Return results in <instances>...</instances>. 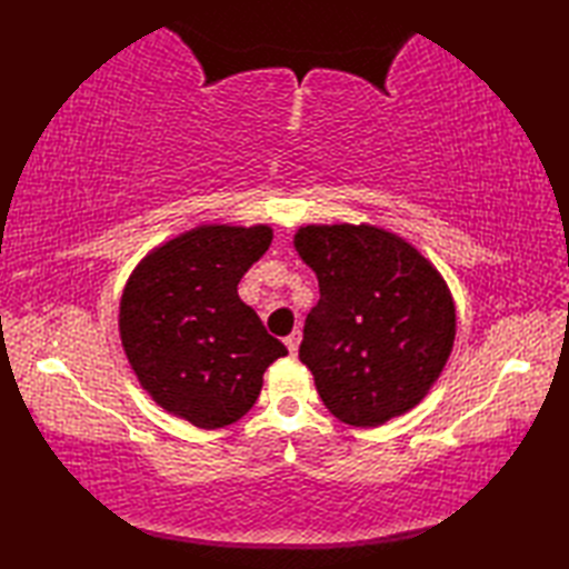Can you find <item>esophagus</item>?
Listing matches in <instances>:
<instances>
[{
	"instance_id": "esophagus-1",
	"label": "esophagus",
	"mask_w": 569,
	"mask_h": 569,
	"mask_svg": "<svg viewBox=\"0 0 569 569\" xmlns=\"http://www.w3.org/2000/svg\"><path fill=\"white\" fill-rule=\"evenodd\" d=\"M286 347H288V352H291L293 357L298 355V347H300V330H293L291 335L286 337Z\"/></svg>"
}]
</instances>
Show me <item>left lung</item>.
Segmentation results:
<instances>
[{
    "mask_svg": "<svg viewBox=\"0 0 569 569\" xmlns=\"http://www.w3.org/2000/svg\"><path fill=\"white\" fill-rule=\"evenodd\" d=\"M293 244L320 286L298 357L322 403L355 428L408 413L455 345V300L440 271L373 224H308Z\"/></svg>",
    "mask_w": 569,
    "mask_h": 569,
    "instance_id": "obj_1",
    "label": "left lung"
}]
</instances>
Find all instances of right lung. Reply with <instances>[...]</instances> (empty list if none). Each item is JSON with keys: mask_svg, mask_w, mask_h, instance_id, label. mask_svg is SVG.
Wrapping results in <instances>:
<instances>
[{"mask_svg": "<svg viewBox=\"0 0 569 569\" xmlns=\"http://www.w3.org/2000/svg\"><path fill=\"white\" fill-rule=\"evenodd\" d=\"M273 239L269 224H200L131 271L119 337L141 389L168 413L214 430L257 403L263 371L288 355L237 286Z\"/></svg>", "mask_w": 569, "mask_h": 569, "instance_id": "obj_1", "label": "right lung"}]
</instances>
